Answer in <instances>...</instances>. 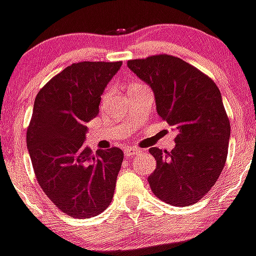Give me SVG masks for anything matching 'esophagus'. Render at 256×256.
Segmentation results:
<instances>
[{
  "mask_svg": "<svg viewBox=\"0 0 256 256\" xmlns=\"http://www.w3.org/2000/svg\"><path fill=\"white\" fill-rule=\"evenodd\" d=\"M140 152V150L137 148H132V146H130V148H126V150H124V155L126 156V158H132V156H134V155H137V154Z\"/></svg>",
  "mask_w": 256,
  "mask_h": 256,
  "instance_id": "obj_1",
  "label": "esophagus"
}]
</instances>
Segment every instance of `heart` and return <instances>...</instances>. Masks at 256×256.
<instances>
[{
	"label": "heart",
	"instance_id": "heart-1",
	"mask_svg": "<svg viewBox=\"0 0 256 256\" xmlns=\"http://www.w3.org/2000/svg\"><path fill=\"white\" fill-rule=\"evenodd\" d=\"M133 86H134V84H133Z\"/></svg>",
	"mask_w": 256,
	"mask_h": 256
}]
</instances>
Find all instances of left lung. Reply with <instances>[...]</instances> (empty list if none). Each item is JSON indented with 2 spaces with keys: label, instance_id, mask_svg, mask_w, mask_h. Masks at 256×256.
Returning <instances> with one entry per match:
<instances>
[{
  "label": "left lung",
  "instance_id": "obj_1",
  "mask_svg": "<svg viewBox=\"0 0 256 256\" xmlns=\"http://www.w3.org/2000/svg\"><path fill=\"white\" fill-rule=\"evenodd\" d=\"M155 96L158 115L173 126L176 148H151L156 169L148 178L154 195L187 206L216 184L227 160L230 126L216 84L198 68L170 55L128 61Z\"/></svg>",
  "mask_w": 256,
  "mask_h": 256
}]
</instances>
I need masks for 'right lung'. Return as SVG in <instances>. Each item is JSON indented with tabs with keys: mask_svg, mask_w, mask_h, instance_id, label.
<instances>
[{
	"mask_svg": "<svg viewBox=\"0 0 256 256\" xmlns=\"http://www.w3.org/2000/svg\"><path fill=\"white\" fill-rule=\"evenodd\" d=\"M122 61H83L65 68L38 92L26 146L38 184L72 218H92L110 205L123 151L86 148L87 123Z\"/></svg>",
	"mask_w": 256,
	"mask_h": 256,
	"instance_id": "1",
	"label": "right lung"
}]
</instances>
